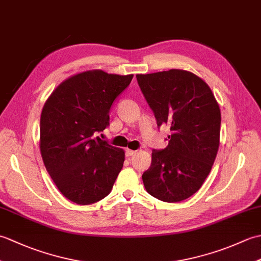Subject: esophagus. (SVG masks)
Instances as JSON below:
<instances>
[{
  "instance_id": "34e87169",
  "label": "esophagus",
  "mask_w": 261,
  "mask_h": 261,
  "mask_svg": "<svg viewBox=\"0 0 261 261\" xmlns=\"http://www.w3.org/2000/svg\"><path fill=\"white\" fill-rule=\"evenodd\" d=\"M136 153L135 150H131V149H125V156L126 157H131L134 156V154Z\"/></svg>"
}]
</instances>
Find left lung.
<instances>
[{
  "label": "left lung",
  "instance_id": "1",
  "mask_svg": "<svg viewBox=\"0 0 261 261\" xmlns=\"http://www.w3.org/2000/svg\"><path fill=\"white\" fill-rule=\"evenodd\" d=\"M158 127L170 126L168 146L152 150L143 185L160 201L181 202L208 176L220 145L221 112L208 85L191 71L170 69L137 75Z\"/></svg>",
  "mask_w": 261,
  "mask_h": 261
}]
</instances>
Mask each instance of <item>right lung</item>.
<instances>
[{
	"instance_id": "obj_1",
	"label": "right lung",
	"mask_w": 261,
	"mask_h": 261,
	"mask_svg": "<svg viewBox=\"0 0 261 261\" xmlns=\"http://www.w3.org/2000/svg\"><path fill=\"white\" fill-rule=\"evenodd\" d=\"M134 75L88 70L63 82L43 105L40 151L51 179L69 201L88 205L112 191L124 151L97 134L110 124L115 98Z\"/></svg>"
}]
</instances>
